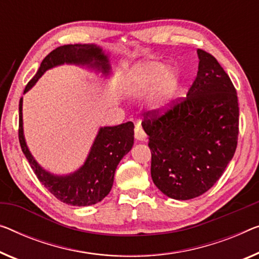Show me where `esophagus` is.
Masks as SVG:
<instances>
[{
  "mask_svg": "<svg viewBox=\"0 0 259 259\" xmlns=\"http://www.w3.org/2000/svg\"><path fill=\"white\" fill-rule=\"evenodd\" d=\"M135 138H136V140L140 141V142H145L146 141V134H145V131L143 130L142 126L137 125L136 128H135Z\"/></svg>",
  "mask_w": 259,
  "mask_h": 259,
  "instance_id": "esophagus-1",
  "label": "esophagus"
}]
</instances>
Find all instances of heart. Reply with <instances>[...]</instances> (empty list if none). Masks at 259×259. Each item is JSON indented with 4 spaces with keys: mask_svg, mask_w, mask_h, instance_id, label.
Returning a JSON list of instances; mask_svg holds the SVG:
<instances>
[{
    "mask_svg": "<svg viewBox=\"0 0 259 259\" xmlns=\"http://www.w3.org/2000/svg\"><path fill=\"white\" fill-rule=\"evenodd\" d=\"M167 65L159 61H150L142 66H138L134 69L133 74H131V82L137 91L146 90V88L156 84L158 81H160L161 78L166 74ZM177 79L176 74H169L166 79V87L168 92L175 91L177 87Z\"/></svg>",
    "mask_w": 259,
    "mask_h": 259,
    "instance_id": "b5f03b06",
    "label": "heart"
}]
</instances>
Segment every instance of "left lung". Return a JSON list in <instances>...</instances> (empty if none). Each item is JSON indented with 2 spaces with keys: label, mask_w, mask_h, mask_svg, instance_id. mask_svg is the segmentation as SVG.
Wrapping results in <instances>:
<instances>
[{
  "label": "left lung",
  "mask_w": 259,
  "mask_h": 259,
  "mask_svg": "<svg viewBox=\"0 0 259 259\" xmlns=\"http://www.w3.org/2000/svg\"><path fill=\"white\" fill-rule=\"evenodd\" d=\"M199 68L186 95L164 113L144 114L149 135L151 177L176 200L207 192L223 175L238 140V100L229 75L215 58L198 50Z\"/></svg>",
  "instance_id": "left-lung-1"
}]
</instances>
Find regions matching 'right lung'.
<instances>
[{
    "label": "right lung",
    "mask_w": 259,
    "mask_h": 259,
    "mask_svg": "<svg viewBox=\"0 0 259 259\" xmlns=\"http://www.w3.org/2000/svg\"><path fill=\"white\" fill-rule=\"evenodd\" d=\"M87 65L103 74L109 73V60L102 49L94 44H69L53 50L41 61L36 75L25 86L28 92L48 69L63 64ZM23 98L19 100L18 138L22 151L41 185L61 202L71 206H91L105 199L114 183V175L123 157L134 144V123L100 128L86 161L78 171L68 176H55L39 166L30 153L23 134Z\"/></svg>",
    "instance_id": "right-lung-1"
}]
</instances>
